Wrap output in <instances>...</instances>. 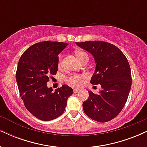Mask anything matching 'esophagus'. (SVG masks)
Segmentation results:
<instances>
[{
	"label": "esophagus",
	"mask_w": 147,
	"mask_h": 147,
	"mask_svg": "<svg viewBox=\"0 0 147 147\" xmlns=\"http://www.w3.org/2000/svg\"><path fill=\"white\" fill-rule=\"evenodd\" d=\"M79 91H80V90H79V89H77V88H74L73 89V92H79Z\"/></svg>",
	"instance_id": "34e87169"
}]
</instances>
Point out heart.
Instances as JSON below:
<instances>
[{
    "label": "heart",
    "mask_w": 147,
    "mask_h": 147,
    "mask_svg": "<svg viewBox=\"0 0 147 147\" xmlns=\"http://www.w3.org/2000/svg\"><path fill=\"white\" fill-rule=\"evenodd\" d=\"M75 55L77 58L78 59L79 61H82L86 57H88V55L85 52L83 51H77L75 52ZM61 60H62V55H60L58 57V67L60 68L61 66ZM85 75H77V74H72V75L68 76L65 79L66 82L72 86L79 87L83 84V79L86 78Z\"/></svg>",
    "instance_id": "b5f03b06"
}]
</instances>
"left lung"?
Returning a JSON list of instances; mask_svg holds the SVG:
<instances>
[{
  "instance_id": "obj_1",
  "label": "left lung",
  "mask_w": 147,
  "mask_h": 147,
  "mask_svg": "<svg viewBox=\"0 0 147 147\" xmlns=\"http://www.w3.org/2000/svg\"><path fill=\"white\" fill-rule=\"evenodd\" d=\"M76 44L94 57L96 68L90 83L102 86L99 94L88 91V99L83 103L84 113L99 122L112 120L122 111L131 90L132 78L129 61L123 52L110 43L95 41Z\"/></svg>"
}]
</instances>
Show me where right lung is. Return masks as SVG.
<instances>
[{
  "mask_svg": "<svg viewBox=\"0 0 147 147\" xmlns=\"http://www.w3.org/2000/svg\"><path fill=\"white\" fill-rule=\"evenodd\" d=\"M68 43L42 41L27 49L18 63L16 79L20 96L28 111L43 121L63 113L72 88L62 85L54 92L47 83L58 70V55Z\"/></svg>",
  "mask_w": 147,
  "mask_h": 147,
  "instance_id": "add662e5",
  "label": "right lung"
}]
</instances>
